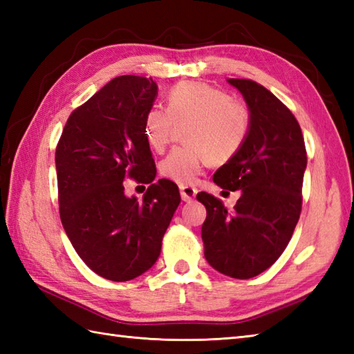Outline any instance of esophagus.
Segmentation results:
<instances>
[{"label": "esophagus", "mask_w": 354, "mask_h": 354, "mask_svg": "<svg viewBox=\"0 0 354 354\" xmlns=\"http://www.w3.org/2000/svg\"><path fill=\"white\" fill-rule=\"evenodd\" d=\"M179 192H181V198L184 202H190L196 196L198 189H194L192 185H181L179 187Z\"/></svg>", "instance_id": "34e87169"}]
</instances>
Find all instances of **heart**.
I'll use <instances>...</instances> for the list:
<instances>
[{"instance_id": "obj_1", "label": "heart", "mask_w": 354, "mask_h": 354, "mask_svg": "<svg viewBox=\"0 0 354 354\" xmlns=\"http://www.w3.org/2000/svg\"><path fill=\"white\" fill-rule=\"evenodd\" d=\"M175 123H190L185 140L192 146L178 147L160 164L162 176L189 185L204 170L208 160L225 164L232 160L250 137L252 115L242 100L199 82H183L170 89L167 108L153 106L145 117V137L155 152L167 147Z\"/></svg>"}]
</instances>
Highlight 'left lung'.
Segmentation results:
<instances>
[{
    "instance_id": "1",
    "label": "left lung",
    "mask_w": 354,
    "mask_h": 354,
    "mask_svg": "<svg viewBox=\"0 0 354 354\" xmlns=\"http://www.w3.org/2000/svg\"><path fill=\"white\" fill-rule=\"evenodd\" d=\"M251 109V132L245 146L216 170L213 181L239 190L232 212L205 192L202 225L205 259L217 272L239 280L265 272L288 246L301 213L307 165L304 138L297 118L257 82L228 79Z\"/></svg>"
}]
</instances>
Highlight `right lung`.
<instances>
[{"label":"right lung","mask_w":354,"mask_h":354,"mask_svg":"<svg viewBox=\"0 0 354 354\" xmlns=\"http://www.w3.org/2000/svg\"><path fill=\"white\" fill-rule=\"evenodd\" d=\"M156 95L152 77L112 79L73 111L56 147L64 230L85 265L111 281L132 280L155 265L181 202L175 183L153 181L145 117ZM126 177L151 184L141 201L125 196Z\"/></svg>","instance_id":"1"}]
</instances>
